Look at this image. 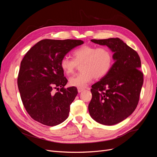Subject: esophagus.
Instances as JSON below:
<instances>
[{
  "label": "esophagus",
  "instance_id": "obj_1",
  "mask_svg": "<svg viewBox=\"0 0 157 157\" xmlns=\"http://www.w3.org/2000/svg\"><path fill=\"white\" fill-rule=\"evenodd\" d=\"M84 90V88H78V92L80 93V92H82Z\"/></svg>",
  "mask_w": 157,
  "mask_h": 157
}]
</instances>
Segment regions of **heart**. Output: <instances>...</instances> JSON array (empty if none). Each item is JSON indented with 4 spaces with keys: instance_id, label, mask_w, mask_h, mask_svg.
<instances>
[{
    "instance_id": "1",
    "label": "heart",
    "mask_w": 157,
    "mask_h": 157,
    "mask_svg": "<svg viewBox=\"0 0 157 157\" xmlns=\"http://www.w3.org/2000/svg\"><path fill=\"white\" fill-rule=\"evenodd\" d=\"M73 59L65 56L61 59L60 66L63 72L73 74L78 65L80 73L71 77L69 83L72 86L83 88L91 82L93 78L100 79L109 73L114 61L113 52L107 47L84 45L73 52Z\"/></svg>"
}]
</instances>
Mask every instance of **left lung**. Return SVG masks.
I'll list each match as a JSON object with an SVG mask.
<instances>
[{"mask_svg": "<svg viewBox=\"0 0 157 157\" xmlns=\"http://www.w3.org/2000/svg\"><path fill=\"white\" fill-rule=\"evenodd\" d=\"M91 41L115 52V62L105 77L92 86L89 113L99 124L114 125L129 117L138 104L144 83L140 58L118 38Z\"/></svg>", "mask_w": 157, "mask_h": 157, "instance_id": "8db88e82", "label": "left lung"}]
</instances>
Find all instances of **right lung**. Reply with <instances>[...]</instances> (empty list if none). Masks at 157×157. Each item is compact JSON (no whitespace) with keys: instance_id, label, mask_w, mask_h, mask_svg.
Here are the masks:
<instances>
[{"instance_id":"add662e5","label":"right lung","mask_w":157,"mask_h":157,"mask_svg":"<svg viewBox=\"0 0 157 157\" xmlns=\"http://www.w3.org/2000/svg\"><path fill=\"white\" fill-rule=\"evenodd\" d=\"M83 43L80 40L44 39L25 55L17 86L23 106L33 119L54 126L67 118L78 90L74 86L65 88L67 79L60 61L70 50ZM54 89L59 92L54 93Z\"/></svg>"}]
</instances>
